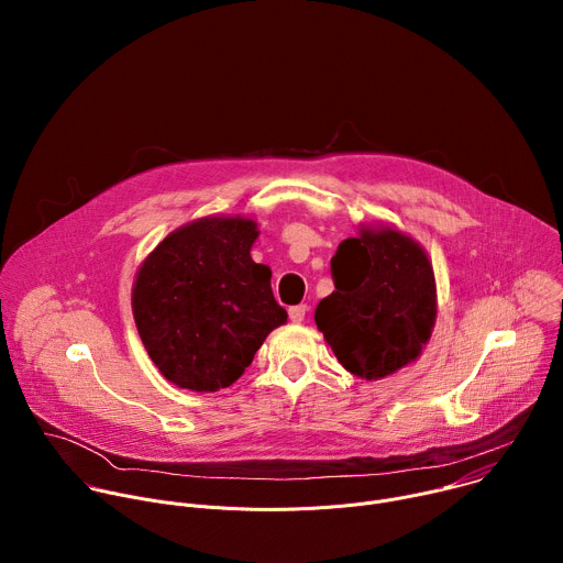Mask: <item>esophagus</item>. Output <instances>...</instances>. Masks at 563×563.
Returning a JSON list of instances; mask_svg holds the SVG:
<instances>
[{"label": "esophagus", "mask_w": 563, "mask_h": 563, "mask_svg": "<svg viewBox=\"0 0 563 563\" xmlns=\"http://www.w3.org/2000/svg\"><path fill=\"white\" fill-rule=\"evenodd\" d=\"M307 311H309V307H307V305H296V307H291V309H289L291 323H302L305 316H307Z\"/></svg>", "instance_id": "esophagus-1"}]
</instances>
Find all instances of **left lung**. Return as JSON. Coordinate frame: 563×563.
I'll return each instance as SVG.
<instances>
[{
  "mask_svg": "<svg viewBox=\"0 0 563 563\" xmlns=\"http://www.w3.org/2000/svg\"><path fill=\"white\" fill-rule=\"evenodd\" d=\"M336 289L313 320L339 363L380 380L415 363L437 320V280L428 252L394 224H358L332 258Z\"/></svg>",
  "mask_w": 563,
  "mask_h": 563,
  "instance_id": "left-lung-1",
  "label": "left lung"
}]
</instances>
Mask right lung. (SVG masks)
<instances>
[{"mask_svg": "<svg viewBox=\"0 0 563 563\" xmlns=\"http://www.w3.org/2000/svg\"><path fill=\"white\" fill-rule=\"evenodd\" d=\"M258 222L205 216L172 231L140 265L131 307L146 354L191 391L229 387L287 323L272 269L252 261Z\"/></svg>", "mask_w": 563, "mask_h": 563, "instance_id": "right-lung-1", "label": "right lung"}]
</instances>
